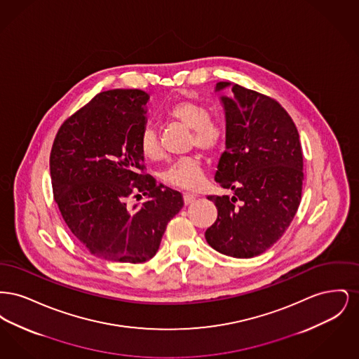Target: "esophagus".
<instances>
[{
	"label": "esophagus",
	"instance_id": "obj_1",
	"mask_svg": "<svg viewBox=\"0 0 359 359\" xmlns=\"http://www.w3.org/2000/svg\"><path fill=\"white\" fill-rule=\"evenodd\" d=\"M195 198H196V195H194V194H189V192H184V194H183V199H184V203H186V205L192 203V202L195 201Z\"/></svg>",
	"mask_w": 359,
	"mask_h": 359
}]
</instances>
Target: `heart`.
<instances>
[{
	"instance_id": "heart-1",
	"label": "heart",
	"mask_w": 359,
	"mask_h": 359,
	"mask_svg": "<svg viewBox=\"0 0 359 359\" xmlns=\"http://www.w3.org/2000/svg\"><path fill=\"white\" fill-rule=\"evenodd\" d=\"M167 117L177 121L192 129L191 145L214 154L219 151L226 141V128L217 118H211L210 109L205 103L194 100H184L172 104L167 110ZM138 151L147 160L157 161L163 157L158 135L154 128L147 126L138 137ZM165 183L175 187L195 189L201 187L205 180V170L202 161L196 156H188L173 161L163 172Z\"/></svg>"
}]
</instances>
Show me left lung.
Instances as JSON below:
<instances>
[{
    "instance_id": "8db88e82",
    "label": "left lung",
    "mask_w": 359,
    "mask_h": 359,
    "mask_svg": "<svg viewBox=\"0 0 359 359\" xmlns=\"http://www.w3.org/2000/svg\"><path fill=\"white\" fill-rule=\"evenodd\" d=\"M229 85L219 82L217 90ZM222 102L226 151L215 180L234 196H207L218 217L205 237L222 255L252 258L281 238L299 208L303 151L294 122L273 98L234 83Z\"/></svg>"
}]
</instances>
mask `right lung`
<instances>
[{"label": "right lung", "instance_id": "1", "mask_svg": "<svg viewBox=\"0 0 359 359\" xmlns=\"http://www.w3.org/2000/svg\"><path fill=\"white\" fill-rule=\"evenodd\" d=\"M148 94L98 93L60 125L50 154L53 199L69 231L107 261L140 264L158 250L167 224L184 205L179 191L147 173L138 137ZM149 196L141 208L132 198Z\"/></svg>", "mask_w": 359, "mask_h": 359}]
</instances>
